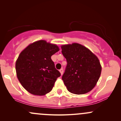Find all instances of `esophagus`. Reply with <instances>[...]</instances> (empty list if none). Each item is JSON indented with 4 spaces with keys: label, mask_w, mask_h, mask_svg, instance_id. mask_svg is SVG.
Returning <instances> with one entry per match:
<instances>
[{
    "label": "esophagus",
    "mask_w": 121,
    "mask_h": 121,
    "mask_svg": "<svg viewBox=\"0 0 121 121\" xmlns=\"http://www.w3.org/2000/svg\"><path fill=\"white\" fill-rule=\"evenodd\" d=\"M59 71H60V72L61 74L62 75V74H63V72H64L63 69H60V70H59Z\"/></svg>",
    "instance_id": "esophagus-1"
}]
</instances>
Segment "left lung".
I'll return each instance as SVG.
<instances>
[{"label":"left lung","mask_w":121,"mask_h":121,"mask_svg":"<svg viewBox=\"0 0 121 121\" xmlns=\"http://www.w3.org/2000/svg\"><path fill=\"white\" fill-rule=\"evenodd\" d=\"M61 49L67 61L62 80L68 91L76 94H85L91 91L101 73L97 57L78 43L63 45Z\"/></svg>","instance_id":"1"}]
</instances>
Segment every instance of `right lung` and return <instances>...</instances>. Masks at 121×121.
<instances>
[{
  "label": "right lung",
  "instance_id": "1",
  "mask_svg": "<svg viewBox=\"0 0 121 121\" xmlns=\"http://www.w3.org/2000/svg\"><path fill=\"white\" fill-rule=\"evenodd\" d=\"M59 51L55 44L39 40L30 44L20 53L15 65L16 74L29 93L44 95L52 91L61 73L55 68L51 56Z\"/></svg>",
  "mask_w": 121,
  "mask_h": 121
}]
</instances>
